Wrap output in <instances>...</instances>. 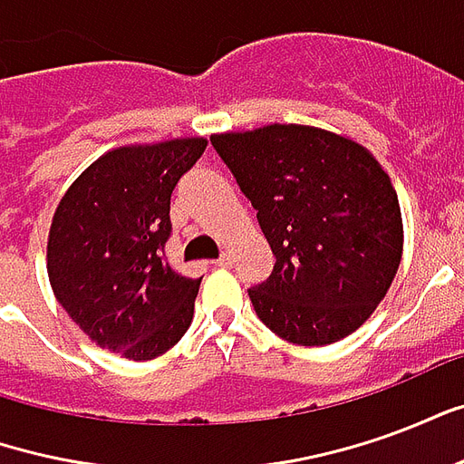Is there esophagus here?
<instances>
[{
	"label": "esophagus",
	"instance_id": "1",
	"mask_svg": "<svg viewBox=\"0 0 464 464\" xmlns=\"http://www.w3.org/2000/svg\"><path fill=\"white\" fill-rule=\"evenodd\" d=\"M216 266H218V268H231V263H233V258H231V253H223L221 258H216Z\"/></svg>",
	"mask_w": 464,
	"mask_h": 464
}]
</instances>
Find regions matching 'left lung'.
<instances>
[{
	"mask_svg": "<svg viewBox=\"0 0 464 464\" xmlns=\"http://www.w3.org/2000/svg\"><path fill=\"white\" fill-rule=\"evenodd\" d=\"M276 256L248 291L276 335L331 345L368 321L402 258L398 193L378 159L341 133L268 123L213 133Z\"/></svg>",
	"mask_w": 464,
	"mask_h": 464,
	"instance_id": "obj_1",
	"label": "left lung"
}]
</instances>
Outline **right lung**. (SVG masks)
<instances>
[{"label": "right lung", "mask_w": 464, "mask_h": 464, "mask_svg": "<svg viewBox=\"0 0 464 464\" xmlns=\"http://www.w3.org/2000/svg\"><path fill=\"white\" fill-rule=\"evenodd\" d=\"M206 139L119 146L99 156L56 206L46 271L56 301L99 345L151 360L188 331L201 278L163 258L171 193Z\"/></svg>", "instance_id": "right-lung-1"}]
</instances>
